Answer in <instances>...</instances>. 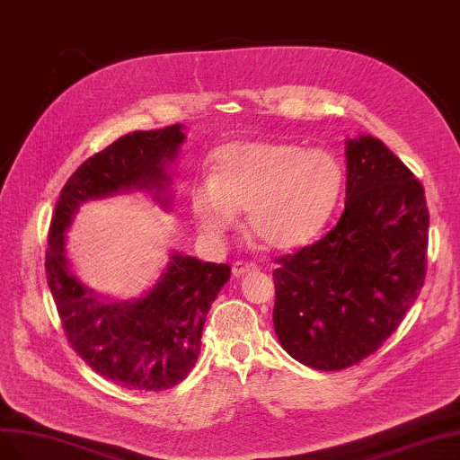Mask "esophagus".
I'll return each instance as SVG.
<instances>
[{"label":"esophagus","mask_w":460,"mask_h":460,"mask_svg":"<svg viewBox=\"0 0 460 460\" xmlns=\"http://www.w3.org/2000/svg\"><path fill=\"white\" fill-rule=\"evenodd\" d=\"M253 270H258V265H256V263L236 261V263H233L231 273H233V277H234V279H241V277H243V275H246V273H253Z\"/></svg>","instance_id":"obj_1"}]
</instances>
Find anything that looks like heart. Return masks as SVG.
<instances>
[{
	"mask_svg": "<svg viewBox=\"0 0 460 460\" xmlns=\"http://www.w3.org/2000/svg\"><path fill=\"white\" fill-rule=\"evenodd\" d=\"M341 187L343 166L326 149L239 140L214 153L210 180L191 185L190 208L212 241L226 236L246 210L253 239L269 250H292L322 227Z\"/></svg>",
	"mask_w": 460,
	"mask_h": 460,
	"instance_id": "1",
	"label": "heart"
}]
</instances>
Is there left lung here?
Masks as SVG:
<instances>
[{
  "instance_id": "1",
  "label": "left lung",
  "mask_w": 460,
  "mask_h": 460,
  "mask_svg": "<svg viewBox=\"0 0 460 460\" xmlns=\"http://www.w3.org/2000/svg\"><path fill=\"white\" fill-rule=\"evenodd\" d=\"M345 212L324 239L279 260L273 322L282 349L324 371L376 352L427 275L422 185L379 138H347Z\"/></svg>"
}]
</instances>
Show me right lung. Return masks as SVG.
Here are the masks:
<instances>
[{"instance_id":"1","label":"right lung","mask_w":460,"mask_h":460,"mask_svg":"<svg viewBox=\"0 0 460 460\" xmlns=\"http://www.w3.org/2000/svg\"><path fill=\"white\" fill-rule=\"evenodd\" d=\"M183 125L125 134L84 161L62 187L49 229L47 284L67 341L98 376L123 388L155 393L181 383L197 362L204 320L231 277L226 263L170 252L159 279L140 297L94 292L67 258V229L83 204L146 193L172 208L174 170Z\"/></svg>"}]
</instances>
